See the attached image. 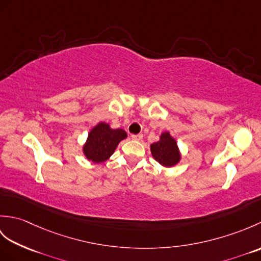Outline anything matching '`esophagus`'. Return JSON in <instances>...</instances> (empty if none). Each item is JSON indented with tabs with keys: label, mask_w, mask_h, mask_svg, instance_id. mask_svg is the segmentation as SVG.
<instances>
[{
	"label": "esophagus",
	"mask_w": 261,
	"mask_h": 261,
	"mask_svg": "<svg viewBox=\"0 0 261 261\" xmlns=\"http://www.w3.org/2000/svg\"><path fill=\"white\" fill-rule=\"evenodd\" d=\"M131 138L134 140H138V141H140L142 138H143V136L141 135V134H139V135H131Z\"/></svg>",
	"instance_id": "obj_1"
}]
</instances>
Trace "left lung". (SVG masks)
<instances>
[{"mask_svg":"<svg viewBox=\"0 0 261 261\" xmlns=\"http://www.w3.org/2000/svg\"><path fill=\"white\" fill-rule=\"evenodd\" d=\"M152 157L165 167H173L179 163L180 152L177 142L169 132H163L159 141L150 146Z\"/></svg>","mask_w":261,"mask_h":261,"instance_id":"1","label":"left lung"}]
</instances>
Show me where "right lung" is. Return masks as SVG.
<instances>
[{"mask_svg": "<svg viewBox=\"0 0 261 261\" xmlns=\"http://www.w3.org/2000/svg\"><path fill=\"white\" fill-rule=\"evenodd\" d=\"M126 138L123 129H111L105 122H99L88 134L83 152L91 162L99 164L112 156L120 141Z\"/></svg>", "mask_w": 261, "mask_h": 261, "instance_id": "right-lung-1", "label": "right lung"}]
</instances>
